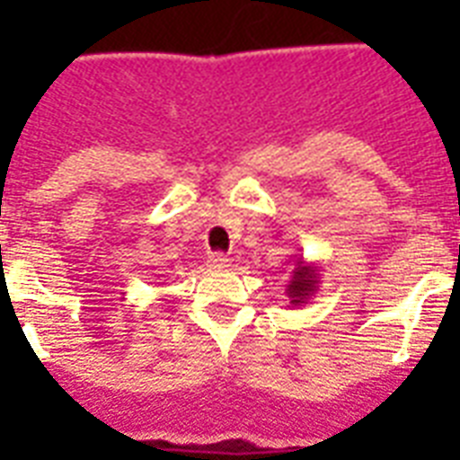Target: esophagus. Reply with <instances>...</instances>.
<instances>
[{
	"mask_svg": "<svg viewBox=\"0 0 460 460\" xmlns=\"http://www.w3.org/2000/svg\"><path fill=\"white\" fill-rule=\"evenodd\" d=\"M231 260L226 258V255H222V252H212L208 258V267L209 270H226L229 267Z\"/></svg>",
	"mask_w": 460,
	"mask_h": 460,
	"instance_id": "34e87169",
	"label": "esophagus"
}]
</instances>
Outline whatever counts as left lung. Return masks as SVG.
<instances>
[{"label": "left lung", "mask_w": 460, "mask_h": 460, "mask_svg": "<svg viewBox=\"0 0 460 460\" xmlns=\"http://www.w3.org/2000/svg\"><path fill=\"white\" fill-rule=\"evenodd\" d=\"M320 291V267L317 262H305L303 255L296 260L294 272L287 284V296L291 307L305 305L314 294Z\"/></svg>", "instance_id": "8db88e82"}]
</instances>
